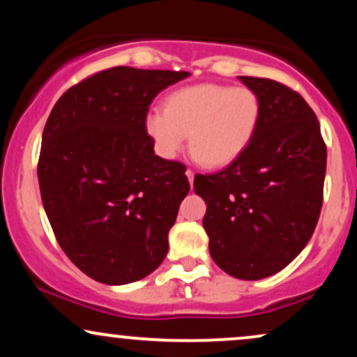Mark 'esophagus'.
I'll return each mask as SVG.
<instances>
[{
    "label": "esophagus",
    "mask_w": 357,
    "mask_h": 357,
    "mask_svg": "<svg viewBox=\"0 0 357 357\" xmlns=\"http://www.w3.org/2000/svg\"><path fill=\"white\" fill-rule=\"evenodd\" d=\"M186 176H188V179H190V184H192V181H195V171L188 169L186 171Z\"/></svg>",
    "instance_id": "esophagus-1"
}]
</instances>
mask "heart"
Returning <instances> with one entry per match:
<instances>
[{"label":"heart","instance_id":"heart-1","mask_svg":"<svg viewBox=\"0 0 357 357\" xmlns=\"http://www.w3.org/2000/svg\"><path fill=\"white\" fill-rule=\"evenodd\" d=\"M261 119V102L250 87L198 84L171 92L165 112L147 114L144 127L155 153L174 159L190 134V149L211 169L227 167L252 144Z\"/></svg>","mask_w":357,"mask_h":357}]
</instances>
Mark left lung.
<instances>
[{"label":"left lung","mask_w":357,"mask_h":357,"mask_svg":"<svg viewBox=\"0 0 357 357\" xmlns=\"http://www.w3.org/2000/svg\"><path fill=\"white\" fill-rule=\"evenodd\" d=\"M238 79L260 97V126L233 165L195 176V192L206 203L203 227L215 264L231 277L258 280L287 267L312 236L327 149L301 93L270 79Z\"/></svg>","instance_id":"1"}]
</instances>
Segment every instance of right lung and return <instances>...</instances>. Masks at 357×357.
I'll use <instances>...</instances> for the list:
<instances>
[{
  "label": "right lung",
  "mask_w": 357,
  "mask_h": 357,
  "mask_svg": "<svg viewBox=\"0 0 357 357\" xmlns=\"http://www.w3.org/2000/svg\"><path fill=\"white\" fill-rule=\"evenodd\" d=\"M188 72L114 67L60 97L43 129L38 181L52 230L73 265L109 285L149 275L190 192L186 166L154 154L151 102Z\"/></svg>",
  "instance_id": "add662e5"
}]
</instances>
